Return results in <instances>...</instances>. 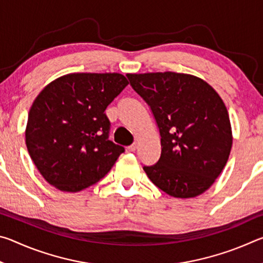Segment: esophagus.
I'll return each mask as SVG.
<instances>
[{
    "label": "esophagus",
    "instance_id": "esophagus-1",
    "mask_svg": "<svg viewBox=\"0 0 263 263\" xmlns=\"http://www.w3.org/2000/svg\"><path fill=\"white\" fill-rule=\"evenodd\" d=\"M136 149H137V144H136V142H133L132 145H130V146H128V147H127L128 152H135Z\"/></svg>",
    "mask_w": 263,
    "mask_h": 263
}]
</instances>
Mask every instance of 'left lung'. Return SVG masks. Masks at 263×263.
<instances>
[{
	"label": "left lung",
	"mask_w": 263,
	"mask_h": 263,
	"mask_svg": "<svg viewBox=\"0 0 263 263\" xmlns=\"http://www.w3.org/2000/svg\"><path fill=\"white\" fill-rule=\"evenodd\" d=\"M157 122L161 154L144 166L153 183L169 196L203 194L224 169L232 131L224 102L203 80L174 72L127 74Z\"/></svg>",
	"instance_id": "8db88e82"
}]
</instances>
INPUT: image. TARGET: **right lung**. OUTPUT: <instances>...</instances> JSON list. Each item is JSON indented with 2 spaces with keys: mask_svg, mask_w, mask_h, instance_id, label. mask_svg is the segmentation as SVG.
Instances as JSON below:
<instances>
[{
  "mask_svg": "<svg viewBox=\"0 0 263 263\" xmlns=\"http://www.w3.org/2000/svg\"><path fill=\"white\" fill-rule=\"evenodd\" d=\"M128 84L118 73H74L43 89L31 106L25 142L48 183L77 193L108 174L125 148L109 140L108 105Z\"/></svg>",
  "mask_w": 263,
  "mask_h": 263,
  "instance_id": "add662e5",
  "label": "right lung"
}]
</instances>
